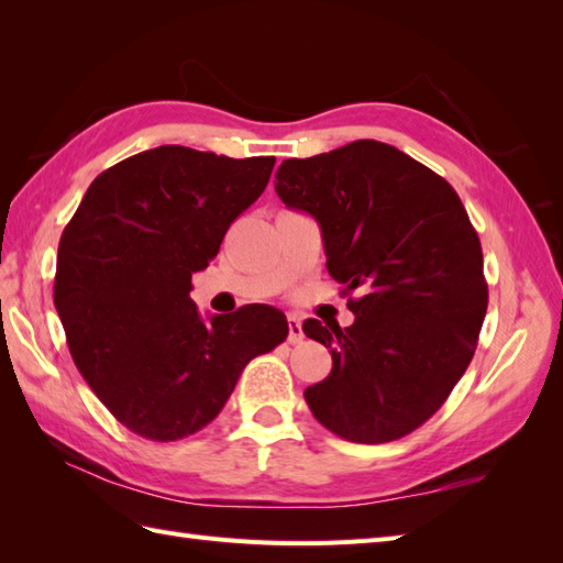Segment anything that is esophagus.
Segmentation results:
<instances>
[{
    "mask_svg": "<svg viewBox=\"0 0 563 563\" xmlns=\"http://www.w3.org/2000/svg\"><path fill=\"white\" fill-rule=\"evenodd\" d=\"M305 331H302V319L297 314H288V341L290 343H302Z\"/></svg>",
    "mask_w": 563,
    "mask_h": 563,
    "instance_id": "obj_1",
    "label": "esophagus"
}]
</instances>
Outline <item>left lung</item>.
I'll return each instance as SVG.
<instances>
[{
    "label": "left lung",
    "instance_id": "1",
    "mask_svg": "<svg viewBox=\"0 0 563 563\" xmlns=\"http://www.w3.org/2000/svg\"><path fill=\"white\" fill-rule=\"evenodd\" d=\"M275 194L321 227L327 268L351 327L302 331L331 351L305 389L317 421L343 440L389 442L433 416L470 367L486 317L479 234L445 178L377 140L280 164Z\"/></svg>",
    "mask_w": 563,
    "mask_h": 563
}]
</instances>
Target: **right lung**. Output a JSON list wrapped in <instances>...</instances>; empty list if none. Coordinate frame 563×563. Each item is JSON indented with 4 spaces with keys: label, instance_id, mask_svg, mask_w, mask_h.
<instances>
[{
    "label": "right lung",
    "instance_id": "add662e5",
    "mask_svg": "<svg viewBox=\"0 0 563 563\" xmlns=\"http://www.w3.org/2000/svg\"><path fill=\"white\" fill-rule=\"evenodd\" d=\"M273 157L162 145L93 178L57 246L55 309L81 377L133 433L206 428L251 357L288 339L268 305L198 314L190 278L266 188Z\"/></svg>",
    "mask_w": 563,
    "mask_h": 563
}]
</instances>
